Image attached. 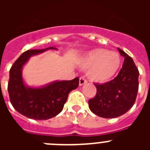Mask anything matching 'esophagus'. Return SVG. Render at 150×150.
Instances as JSON below:
<instances>
[{
	"instance_id": "1",
	"label": "esophagus",
	"mask_w": 150,
	"mask_h": 150,
	"mask_svg": "<svg viewBox=\"0 0 150 150\" xmlns=\"http://www.w3.org/2000/svg\"><path fill=\"white\" fill-rule=\"evenodd\" d=\"M87 83V80L86 79V78L82 76V77L79 78V86H83V85Z\"/></svg>"
}]
</instances>
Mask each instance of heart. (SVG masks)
I'll use <instances>...</instances> for the list:
<instances>
[{
    "mask_svg": "<svg viewBox=\"0 0 150 150\" xmlns=\"http://www.w3.org/2000/svg\"><path fill=\"white\" fill-rule=\"evenodd\" d=\"M120 55L104 49H95L89 52L82 61V67L88 70L91 80L104 83L111 79L120 68Z\"/></svg>",
    "mask_w": 150,
    "mask_h": 150,
    "instance_id": "obj_1",
    "label": "heart"
}]
</instances>
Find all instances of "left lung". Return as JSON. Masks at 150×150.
I'll use <instances>...</instances> for the list:
<instances>
[{"instance_id":"left-lung-1","label":"left lung","mask_w":150,"mask_h":150,"mask_svg":"<svg viewBox=\"0 0 150 150\" xmlns=\"http://www.w3.org/2000/svg\"><path fill=\"white\" fill-rule=\"evenodd\" d=\"M124 58L122 67L113 79L95 86L97 93L88 100L93 113L103 118H116L128 112L134 104L139 88V71L133 59L118 49Z\"/></svg>"}]
</instances>
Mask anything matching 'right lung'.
Segmentation results:
<instances>
[{"label":"right lung","mask_w":150,"mask_h":150,"mask_svg":"<svg viewBox=\"0 0 150 150\" xmlns=\"http://www.w3.org/2000/svg\"><path fill=\"white\" fill-rule=\"evenodd\" d=\"M45 50H27L14 62L10 70L8 93L14 109L23 116L36 120H49L60 113L69 93L79 86V77L72 80L55 82L39 88H28L22 78V68L31 55Z\"/></svg>","instance_id":"1"}]
</instances>
